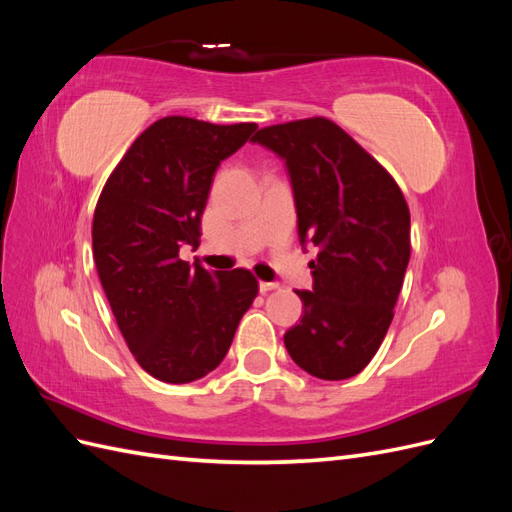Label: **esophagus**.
I'll list each match as a JSON object with an SVG mask.
<instances>
[{"instance_id":"obj_1","label":"esophagus","mask_w":512,"mask_h":512,"mask_svg":"<svg viewBox=\"0 0 512 512\" xmlns=\"http://www.w3.org/2000/svg\"><path fill=\"white\" fill-rule=\"evenodd\" d=\"M277 286H280V284H277V282H260V284H258L260 292H269V290H275Z\"/></svg>"}]
</instances>
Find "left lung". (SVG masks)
I'll list each match as a JSON object with an SVG mask.
<instances>
[{
    "mask_svg": "<svg viewBox=\"0 0 512 512\" xmlns=\"http://www.w3.org/2000/svg\"><path fill=\"white\" fill-rule=\"evenodd\" d=\"M284 160L314 286L297 290L303 318L284 335L292 361L346 380L374 359L410 262V211L393 177L324 117L262 128L252 138Z\"/></svg>",
    "mask_w": 512,
    "mask_h": 512,
    "instance_id": "8db88e82",
    "label": "left lung"
}]
</instances>
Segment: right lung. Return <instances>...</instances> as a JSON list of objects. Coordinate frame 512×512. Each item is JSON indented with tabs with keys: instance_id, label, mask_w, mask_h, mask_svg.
<instances>
[{
	"instance_id": "add662e5",
	"label": "right lung",
	"mask_w": 512,
	"mask_h": 512,
	"mask_svg": "<svg viewBox=\"0 0 512 512\" xmlns=\"http://www.w3.org/2000/svg\"><path fill=\"white\" fill-rule=\"evenodd\" d=\"M256 128L164 117L100 194L91 228L100 282L134 359L162 382H194L218 367L258 294L247 269L211 273L179 258L183 245L198 247L215 170Z\"/></svg>"
}]
</instances>
